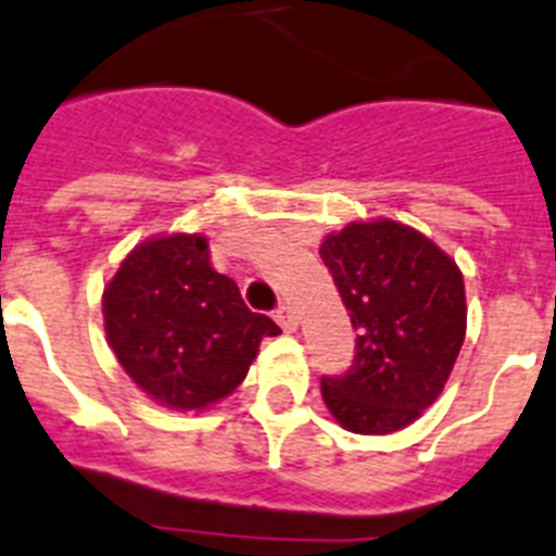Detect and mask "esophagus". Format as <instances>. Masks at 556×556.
I'll return each mask as SVG.
<instances>
[{
  "instance_id": "1",
  "label": "esophagus",
  "mask_w": 556,
  "mask_h": 556,
  "mask_svg": "<svg viewBox=\"0 0 556 556\" xmlns=\"http://www.w3.org/2000/svg\"><path fill=\"white\" fill-rule=\"evenodd\" d=\"M275 320H278V326H281L283 331H295L298 329L295 312H292V306H287V303H281V306L275 309Z\"/></svg>"
}]
</instances>
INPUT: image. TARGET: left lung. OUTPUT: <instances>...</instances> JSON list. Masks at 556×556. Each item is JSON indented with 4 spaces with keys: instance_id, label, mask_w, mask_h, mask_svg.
<instances>
[{
    "instance_id": "obj_1",
    "label": "left lung",
    "mask_w": 556,
    "mask_h": 556,
    "mask_svg": "<svg viewBox=\"0 0 556 556\" xmlns=\"http://www.w3.org/2000/svg\"><path fill=\"white\" fill-rule=\"evenodd\" d=\"M357 329L349 371L320 379L326 407L351 433L402 430L435 402L467 331L464 278L414 227L354 222L320 247Z\"/></svg>"
}]
</instances>
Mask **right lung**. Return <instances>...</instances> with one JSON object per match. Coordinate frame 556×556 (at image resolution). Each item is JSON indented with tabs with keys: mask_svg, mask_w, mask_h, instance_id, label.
Masks as SVG:
<instances>
[{
	"mask_svg": "<svg viewBox=\"0 0 556 556\" xmlns=\"http://www.w3.org/2000/svg\"><path fill=\"white\" fill-rule=\"evenodd\" d=\"M103 320L126 374L177 410H202L236 391L261 340L281 334L211 267L207 241L182 232L126 255L103 292Z\"/></svg>",
	"mask_w": 556,
	"mask_h": 556,
	"instance_id": "right-lung-1",
	"label": "right lung"
}]
</instances>
